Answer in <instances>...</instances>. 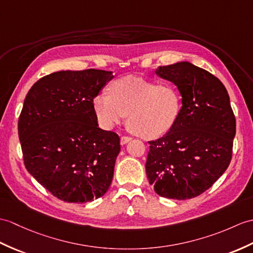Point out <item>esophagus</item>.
Here are the masks:
<instances>
[{
	"instance_id": "1",
	"label": "esophagus",
	"mask_w": 253,
	"mask_h": 253,
	"mask_svg": "<svg viewBox=\"0 0 253 253\" xmlns=\"http://www.w3.org/2000/svg\"><path fill=\"white\" fill-rule=\"evenodd\" d=\"M131 140V138L130 137H126V136H123L122 138H121V144L122 145H124V144H126V143H128L129 141Z\"/></svg>"
}]
</instances>
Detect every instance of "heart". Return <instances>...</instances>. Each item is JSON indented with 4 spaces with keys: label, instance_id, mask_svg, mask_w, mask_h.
Here are the masks:
<instances>
[{
    "label": "heart",
    "instance_id": "heart-1",
    "mask_svg": "<svg viewBox=\"0 0 253 253\" xmlns=\"http://www.w3.org/2000/svg\"><path fill=\"white\" fill-rule=\"evenodd\" d=\"M110 92H101L95 99L96 114L107 128L120 124L128 115L129 128L152 139L168 132L179 117L181 93L171 84L129 75L113 82Z\"/></svg>",
    "mask_w": 253,
    "mask_h": 253
}]
</instances>
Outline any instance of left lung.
<instances>
[{"mask_svg":"<svg viewBox=\"0 0 253 253\" xmlns=\"http://www.w3.org/2000/svg\"><path fill=\"white\" fill-rule=\"evenodd\" d=\"M155 74L177 86L182 107L175 124L150 141L145 171L162 197L201 195L230 165L236 121L222 82L189 61L158 67Z\"/></svg>","mask_w":253,"mask_h":253,"instance_id":"8db88e82","label":"left lung"}]
</instances>
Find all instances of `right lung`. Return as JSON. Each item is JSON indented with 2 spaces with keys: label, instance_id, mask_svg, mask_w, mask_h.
Segmentation results:
<instances>
[{
  "label": "right lung",
  "instance_id": "obj_1",
  "mask_svg": "<svg viewBox=\"0 0 253 253\" xmlns=\"http://www.w3.org/2000/svg\"><path fill=\"white\" fill-rule=\"evenodd\" d=\"M112 71H58L23 101L18 134L25 166L52 195L83 204L103 196L113 179L120 137L99 128L93 107Z\"/></svg>",
  "mask_w": 253,
  "mask_h": 253
}]
</instances>
